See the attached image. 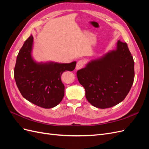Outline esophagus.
<instances>
[{"label":"esophagus","mask_w":149,"mask_h":149,"mask_svg":"<svg viewBox=\"0 0 149 149\" xmlns=\"http://www.w3.org/2000/svg\"><path fill=\"white\" fill-rule=\"evenodd\" d=\"M84 65V62L83 60H79L76 63V70H79L81 68H82Z\"/></svg>","instance_id":"obj_1"}]
</instances>
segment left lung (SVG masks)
<instances>
[{
  "instance_id": "left-lung-1",
  "label": "left lung",
  "mask_w": 149,
  "mask_h": 149,
  "mask_svg": "<svg viewBox=\"0 0 149 149\" xmlns=\"http://www.w3.org/2000/svg\"><path fill=\"white\" fill-rule=\"evenodd\" d=\"M76 74L93 106L105 109L118 104L127 95L134 79V61L127 44L118 40L115 49L91 60Z\"/></svg>"
}]
</instances>
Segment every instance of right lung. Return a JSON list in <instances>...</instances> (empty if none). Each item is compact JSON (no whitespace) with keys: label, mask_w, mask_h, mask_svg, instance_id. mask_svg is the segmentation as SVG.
Listing matches in <instances>:
<instances>
[{"label":"right lung","mask_w":149,"mask_h":149,"mask_svg":"<svg viewBox=\"0 0 149 149\" xmlns=\"http://www.w3.org/2000/svg\"><path fill=\"white\" fill-rule=\"evenodd\" d=\"M33 43V37L31 35L20 49L14 68V78L25 99L38 106L49 109L62 101L65 86L61 82V74L65 71L74 70L76 62H37L31 55Z\"/></svg>","instance_id":"right-lung-1"}]
</instances>
